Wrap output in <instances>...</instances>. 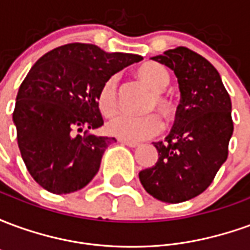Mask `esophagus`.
<instances>
[{"label":"esophagus","mask_w":250,"mask_h":250,"mask_svg":"<svg viewBox=\"0 0 250 250\" xmlns=\"http://www.w3.org/2000/svg\"><path fill=\"white\" fill-rule=\"evenodd\" d=\"M119 143H122V145H125V146L128 147H132V148H135V147L139 146V143L138 142H130V141H125V139H119Z\"/></svg>","instance_id":"esophagus-1"}]
</instances>
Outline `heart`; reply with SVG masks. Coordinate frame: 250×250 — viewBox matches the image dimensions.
<instances>
[{
    "instance_id": "heart-1",
    "label": "heart",
    "mask_w": 250,
    "mask_h": 250,
    "mask_svg": "<svg viewBox=\"0 0 250 250\" xmlns=\"http://www.w3.org/2000/svg\"><path fill=\"white\" fill-rule=\"evenodd\" d=\"M136 76L146 87L152 91L148 108H157L165 119H171L174 116V104L170 99L163 95V91L170 83V75L165 66L157 62H145L136 69ZM116 88L118 77H108L98 93V107L104 116H112L118 109L116 102ZM162 128V122L155 114L143 116L118 115L111 119L107 125L109 135L116 136L125 141L136 142L157 135Z\"/></svg>"
}]
</instances>
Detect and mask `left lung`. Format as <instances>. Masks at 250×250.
<instances>
[{
  "label": "left lung",
  "instance_id": "left-lung-1",
  "mask_svg": "<svg viewBox=\"0 0 250 250\" xmlns=\"http://www.w3.org/2000/svg\"><path fill=\"white\" fill-rule=\"evenodd\" d=\"M151 60L168 66L178 80L181 104L165 142H154L158 161L139 173L154 198L178 204L204 193L228 158L233 135L231 102L218 71L185 46Z\"/></svg>",
  "mask_w": 250,
  "mask_h": 250
}]
</instances>
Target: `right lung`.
I'll return each instance as SVG.
<instances>
[{"label":"right lung","instance_id":"obj_1","mask_svg":"<svg viewBox=\"0 0 250 250\" xmlns=\"http://www.w3.org/2000/svg\"><path fill=\"white\" fill-rule=\"evenodd\" d=\"M142 59L73 42L30 68L17 92L13 123L22 161L41 188L69 194L92 181L104 151L116 142L91 132L103 125L99 91L108 77ZM83 128L84 134H77Z\"/></svg>","mask_w":250,"mask_h":250}]
</instances>
